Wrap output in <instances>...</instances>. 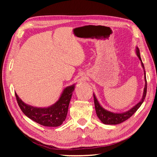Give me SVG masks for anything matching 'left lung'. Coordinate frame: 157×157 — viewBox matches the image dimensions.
<instances>
[{
  "mask_svg": "<svg viewBox=\"0 0 157 157\" xmlns=\"http://www.w3.org/2000/svg\"><path fill=\"white\" fill-rule=\"evenodd\" d=\"M136 53L137 57L139 58L140 60L141 61V66L144 71V78H145V87H144V90L143 96H142L141 101L137 103L135 106L131 108L130 110H128L124 113H113L111 111H107V110H106V109L103 108L101 106L100 104H99L96 96H95L94 94V105H95V109H96V112L97 114V116L99 118V120H100L103 123V124L115 125V124H120V123L124 122L125 121L128 119V118L134 115L137 109L140 107L141 104L143 103V102L144 101V99L146 96L147 88V80H146V73H145V71L144 65L143 62H142V60L141 59L140 50L138 48V47H136Z\"/></svg>",
  "mask_w": 157,
  "mask_h": 157,
  "instance_id": "1",
  "label": "left lung"
}]
</instances>
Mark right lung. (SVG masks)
<instances>
[{
    "label": "right lung",
    "mask_w": 157,
    "mask_h": 157,
    "mask_svg": "<svg viewBox=\"0 0 157 157\" xmlns=\"http://www.w3.org/2000/svg\"><path fill=\"white\" fill-rule=\"evenodd\" d=\"M75 84L64 88L59 99L48 107H36L25 103L15 93L19 107L32 121L48 127H57L63 124L67 115L69 105L75 90Z\"/></svg>",
    "instance_id": "add662e5"
}]
</instances>
